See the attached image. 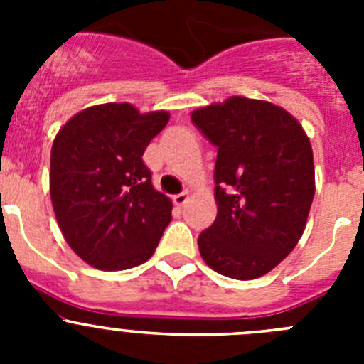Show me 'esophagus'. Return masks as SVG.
Returning <instances> with one entry per match:
<instances>
[{
  "label": "esophagus",
  "mask_w": 364,
  "mask_h": 364,
  "mask_svg": "<svg viewBox=\"0 0 364 364\" xmlns=\"http://www.w3.org/2000/svg\"><path fill=\"white\" fill-rule=\"evenodd\" d=\"M188 200H189V191L180 193V195H175V197H173V202H175L176 205H184Z\"/></svg>",
  "instance_id": "1"
}]
</instances>
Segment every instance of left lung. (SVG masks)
Instances as JSON below:
<instances>
[{"label": "left lung", "mask_w": 364, "mask_h": 364, "mask_svg": "<svg viewBox=\"0 0 364 364\" xmlns=\"http://www.w3.org/2000/svg\"><path fill=\"white\" fill-rule=\"evenodd\" d=\"M217 146V218L198 237L204 262L252 281L297 246L315 195L314 151L297 118L266 100L230 96L191 112Z\"/></svg>", "instance_id": "obj_1"}]
</instances>
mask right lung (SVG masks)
<instances>
[{"instance_id":"1","label":"right lung","mask_w":364,"mask_h":364,"mask_svg":"<svg viewBox=\"0 0 364 364\" xmlns=\"http://www.w3.org/2000/svg\"><path fill=\"white\" fill-rule=\"evenodd\" d=\"M167 122V111L112 102L76 112L54 136V215L70 250L92 268H134L159 246L173 204L153 188L142 154Z\"/></svg>"}]
</instances>
